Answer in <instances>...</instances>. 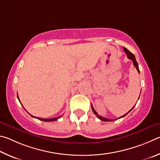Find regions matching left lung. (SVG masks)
Here are the masks:
<instances>
[{
	"label": "left lung",
	"instance_id": "1",
	"mask_svg": "<svg viewBox=\"0 0 160 160\" xmlns=\"http://www.w3.org/2000/svg\"><path fill=\"white\" fill-rule=\"evenodd\" d=\"M123 49H124V51L127 53V58H128V59H130V60H131L133 61V65L136 67V69H137V71H138V72L139 73L140 72V70H139V68H138V63H137V61H136V58H135V55H134L133 53H131L129 50H128V49H127L126 48H123ZM139 97H140V96H139ZM91 108H92V110H93V113L95 114H96V116L98 117V118L99 119H100L101 120V121H103V122H112V121H114V120H117V119H120V118H122V117H125L126 115H127V114L128 113V112H130L133 110V108H134V106L131 109V110H129L128 112L127 113V114H124V115L123 116H122V117H119V118H117V119H107V118H105V117H102V116H100V115H98V112H97L94 110V108H93V105H92V104H91Z\"/></svg>",
	"mask_w": 160,
	"mask_h": 160
}]
</instances>
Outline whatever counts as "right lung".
I'll return each mask as SVG.
<instances>
[{
    "label": "right lung",
    "mask_w": 160,
    "mask_h": 160,
    "mask_svg": "<svg viewBox=\"0 0 160 160\" xmlns=\"http://www.w3.org/2000/svg\"><path fill=\"white\" fill-rule=\"evenodd\" d=\"M18 100H19V101L20 102V100H19V97H18ZM25 110V109H24ZM29 113V112H28ZM31 116H32V117H33V118H36V119H39V120H41V121H43V122H54V121H56V120H58V119H60V117H62V116H59V117H55V118H50V119H42V118H38V117H33V115H32V114H30Z\"/></svg>",
    "instance_id": "right-lung-1"
}]
</instances>
